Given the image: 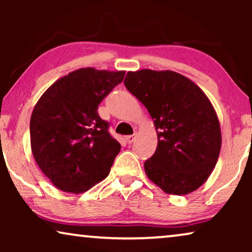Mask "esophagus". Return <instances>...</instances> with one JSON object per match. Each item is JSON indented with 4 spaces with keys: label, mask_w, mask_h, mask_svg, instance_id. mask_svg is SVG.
Returning <instances> with one entry per match:
<instances>
[{
    "label": "esophagus",
    "mask_w": 252,
    "mask_h": 252,
    "mask_svg": "<svg viewBox=\"0 0 252 252\" xmlns=\"http://www.w3.org/2000/svg\"><path fill=\"white\" fill-rule=\"evenodd\" d=\"M134 140H135V133H134L133 135H128V136H126V141H127V143H128V144L133 143V142H134Z\"/></svg>",
    "instance_id": "obj_1"
}]
</instances>
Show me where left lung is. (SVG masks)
Listing matches in <instances>:
<instances>
[{"mask_svg":"<svg viewBox=\"0 0 252 252\" xmlns=\"http://www.w3.org/2000/svg\"><path fill=\"white\" fill-rule=\"evenodd\" d=\"M126 88L154 120L158 144L144 163L149 180L170 195H187L208 180L219 158L221 130L205 93L177 72L129 71Z\"/></svg>","mask_w":252,"mask_h":252,"instance_id":"left-lung-1","label":"left lung"}]
</instances>
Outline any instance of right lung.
<instances>
[{"instance_id":"obj_1","label":"right lung","mask_w":252,"mask_h":252,"mask_svg":"<svg viewBox=\"0 0 252 252\" xmlns=\"http://www.w3.org/2000/svg\"><path fill=\"white\" fill-rule=\"evenodd\" d=\"M125 71L84 67L55 81L34 106L31 148L55 187L81 194L110 173L120 143L98 116V104L120 84Z\"/></svg>"}]
</instances>
